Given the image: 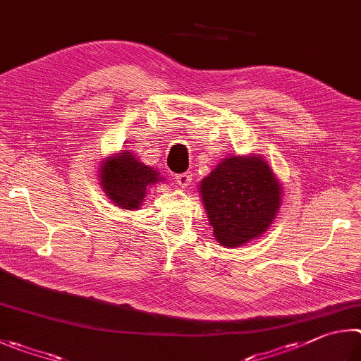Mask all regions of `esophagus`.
Instances as JSON below:
<instances>
[{
	"mask_svg": "<svg viewBox=\"0 0 361 361\" xmlns=\"http://www.w3.org/2000/svg\"><path fill=\"white\" fill-rule=\"evenodd\" d=\"M176 182L179 184L182 188H185L190 185L192 182V173H180V174H176Z\"/></svg>",
	"mask_w": 361,
	"mask_h": 361,
	"instance_id": "34e87169",
	"label": "esophagus"
}]
</instances>
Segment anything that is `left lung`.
Segmentation results:
<instances>
[{"label":"left lung","mask_w":361,"mask_h":361,"mask_svg":"<svg viewBox=\"0 0 361 361\" xmlns=\"http://www.w3.org/2000/svg\"><path fill=\"white\" fill-rule=\"evenodd\" d=\"M214 236L239 247L268 230L281 206V185L260 157H230L200 185Z\"/></svg>","instance_id":"obj_1"}]
</instances>
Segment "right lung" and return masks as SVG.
I'll return each mask as SVG.
<instances>
[{
  "label": "right lung",
  "mask_w": 361,
  "mask_h": 361,
  "mask_svg": "<svg viewBox=\"0 0 361 361\" xmlns=\"http://www.w3.org/2000/svg\"><path fill=\"white\" fill-rule=\"evenodd\" d=\"M101 185L116 206L122 209H137L145 198L149 185L161 180L155 169L123 150L117 157H111L101 166Z\"/></svg>",
  "instance_id": "add662e5"
}]
</instances>
